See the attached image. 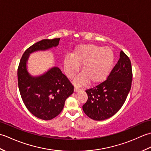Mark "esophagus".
Wrapping results in <instances>:
<instances>
[{
	"instance_id": "1",
	"label": "esophagus",
	"mask_w": 151,
	"mask_h": 151,
	"mask_svg": "<svg viewBox=\"0 0 151 151\" xmlns=\"http://www.w3.org/2000/svg\"><path fill=\"white\" fill-rule=\"evenodd\" d=\"M74 91H75V92H79L80 91H81V89H80L79 88H76V87H75V89H74Z\"/></svg>"
}]
</instances>
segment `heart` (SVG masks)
Masks as SVG:
<instances>
[{
	"instance_id": "b5f03b06",
	"label": "heart",
	"mask_w": 151,
	"mask_h": 151,
	"mask_svg": "<svg viewBox=\"0 0 151 151\" xmlns=\"http://www.w3.org/2000/svg\"><path fill=\"white\" fill-rule=\"evenodd\" d=\"M114 60V51L110 47L86 44L76 47L70 57L64 58L63 65L69 78H73L82 66V75L75 80V85L82 86L88 82L90 84H98L108 78Z\"/></svg>"
}]
</instances>
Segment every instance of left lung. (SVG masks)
I'll return each mask as SVG.
<instances>
[{
    "mask_svg": "<svg viewBox=\"0 0 151 151\" xmlns=\"http://www.w3.org/2000/svg\"><path fill=\"white\" fill-rule=\"evenodd\" d=\"M119 57L107 79L86 91L88 98L82 109L92 119L102 121L111 117L126 101L132 84V66L129 58L122 50Z\"/></svg>",
    "mask_w": 151,
    "mask_h": 151,
    "instance_id": "1",
    "label": "left lung"
}]
</instances>
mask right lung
Masks as SVG:
<instances>
[{
	"instance_id": "1",
	"label": "right lung",
	"mask_w": 151,
	"mask_h": 151,
	"mask_svg": "<svg viewBox=\"0 0 151 151\" xmlns=\"http://www.w3.org/2000/svg\"><path fill=\"white\" fill-rule=\"evenodd\" d=\"M60 40H43L34 44L24 52L18 67V86L24 104L32 114L43 120H50L60 114L74 87L58 67L42 75H30L28 60L30 54L56 47Z\"/></svg>"
}]
</instances>
